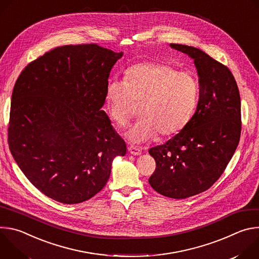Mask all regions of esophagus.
<instances>
[{
  "label": "esophagus",
  "instance_id": "1",
  "mask_svg": "<svg viewBox=\"0 0 259 259\" xmlns=\"http://www.w3.org/2000/svg\"><path fill=\"white\" fill-rule=\"evenodd\" d=\"M128 151H129V153H130L131 155H133V156H139V155H141V150L138 149V147L134 146V145H129V146H128Z\"/></svg>",
  "mask_w": 259,
  "mask_h": 259
}]
</instances>
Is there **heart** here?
I'll list each match as a JSON object with an SVG mask.
<instances>
[{"mask_svg": "<svg viewBox=\"0 0 259 259\" xmlns=\"http://www.w3.org/2000/svg\"><path fill=\"white\" fill-rule=\"evenodd\" d=\"M105 99L119 125H125L141 103V117L126 133L130 141L139 143L158 132L174 135L188 125L198 104L199 83L190 71L160 61H143L128 67L124 80H110Z\"/></svg>", "mask_w": 259, "mask_h": 259, "instance_id": "heart-1", "label": "heart"}]
</instances>
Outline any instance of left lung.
Segmentation results:
<instances>
[{
  "mask_svg": "<svg viewBox=\"0 0 259 259\" xmlns=\"http://www.w3.org/2000/svg\"><path fill=\"white\" fill-rule=\"evenodd\" d=\"M170 47L194 59L200 96L188 125L166 143L150 149L157 166L149 182L165 197L187 199L211 188L231 161L241 135V99L228 66L198 48Z\"/></svg>",
  "mask_w": 259,
  "mask_h": 259,
  "instance_id": "left-lung-1",
  "label": "left lung"
}]
</instances>
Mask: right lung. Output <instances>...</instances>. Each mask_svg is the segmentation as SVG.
Masks as SVG:
<instances>
[{"label": "right lung", "instance_id": "add662e5", "mask_svg": "<svg viewBox=\"0 0 259 259\" xmlns=\"http://www.w3.org/2000/svg\"><path fill=\"white\" fill-rule=\"evenodd\" d=\"M123 52L97 44L56 47L28 63L12 92L8 143L20 170L45 196L78 204L106 184L126 143L101 107Z\"/></svg>", "mask_w": 259, "mask_h": 259}]
</instances>
